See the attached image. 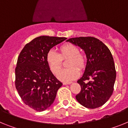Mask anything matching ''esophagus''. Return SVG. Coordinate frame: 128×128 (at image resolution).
<instances>
[{"label":"esophagus","instance_id":"obj_1","mask_svg":"<svg viewBox=\"0 0 128 128\" xmlns=\"http://www.w3.org/2000/svg\"><path fill=\"white\" fill-rule=\"evenodd\" d=\"M72 83V82H63V84L64 85H66V84H70Z\"/></svg>","mask_w":128,"mask_h":128}]
</instances>
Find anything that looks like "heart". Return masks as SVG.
I'll return each mask as SVG.
<instances>
[{
    "label": "heart",
    "mask_w": 128,
    "mask_h": 128,
    "mask_svg": "<svg viewBox=\"0 0 128 128\" xmlns=\"http://www.w3.org/2000/svg\"><path fill=\"white\" fill-rule=\"evenodd\" d=\"M58 54L52 50H50L46 56V61L51 71L54 74H57L62 66V60L70 58L68 62V68L63 70L58 75V78L62 81H70L77 79L80 75V70L86 66V57L79 52L77 46L72 44L62 45L59 49ZM77 66L78 67H76Z\"/></svg>",
    "instance_id": "b5f03b06"
}]
</instances>
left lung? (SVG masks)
Masks as SVG:
<instances>
[{"mask_svg": "<svg viewBox=\"0 0 128 128\" xmlns=\"http://www.w3.org/2000/svg\"><path fill=\"white\" fill-rule=\"evenodd\" d=\"M67 42L83 49L86 56L85 70L77 80L81 90L76 98L88 109H95L107 102L112 95L116 79V70L110 50L94 37L73 38ZM91 80L88 83L84 81Z\"/></svg>", "mask_w": 128, "mask_h": 128, "instance_id": "8db88e82", "label": "left lung"}]
</instances>
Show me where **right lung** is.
Returning a JSON list of instances; mask_svg holds the SVG:
<instances>
[{
    "label": "right lung",
    "instance_id": "right-lung-1",
    "mask_svg": "<svg viewBox=\"0 0 128 128\" xmlns=\"http://www.w3.org/2000/svg\"><path fill=\"white\" fill-rule=\"evenodd\" d=\"M66 38L39 36L25 45L18 58L16 88L24 104L36 111L49 108L62 85L46 61L50 49Z\"/></svg>",
    "mask_w": 128,
    "mask_h": 128
}]
</instances>
